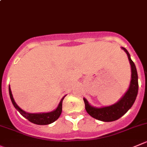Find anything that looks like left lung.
Instances as JSON below:
<instances>
[{
	"label": "left lung",
	"mask_w": 147,
	"mask_h": 147,
	"mask_svg": "<svg viewBox=\"0 0 147 147\" xmlns=\"http://www.w3.org/2000/svg\"><path fill=\"white\" fill-rule=\"evenodd\" d=\"M121 48L125 52L128 58L131 69V79L128 89L121 99L115 104L101 107H96L91 105L86 98H84L85 109L88 114L92 118L104 122H111L116 121L122 117L132 107L138 94L139 83H138V74L136 68L131 60L129 53L125 47Z\"/></svg>",
	"instance_id": "obj_1"
}]
</instances>
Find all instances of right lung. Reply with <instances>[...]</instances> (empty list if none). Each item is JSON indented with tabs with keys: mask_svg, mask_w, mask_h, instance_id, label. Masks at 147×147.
Masks as SVG:
<instances>
[{
	"mask_svg": "<svg viewBox=\"0 0 147 147\" xmlns=\"http://www.w3.org/2000/svg\"><path fill=\"white\" fill-rule=\"evenodd\" d=\"M8 91H9V95L11 100L12 102V104L14 106L15 108L16 109L17 111L22 115V116L24 117L26 119L30 121L32 123L37 124V125H48V124L52 123L55 122L57 119L60 117L61 113H62V103L63 100L64 96L61 100L60 101L59 104H58V107L55 109L54 110L51 112H48V113H27V112L24 111L22 109H21L16 102L14 101V99L13 97V94H12L11 90V87L10 85L8 86Z\"/></svg>",
	"mask_w": 147,
	"mask_h": 147,
	"instance_id": "1",
	"label": "right lung"
}]
</instances>
